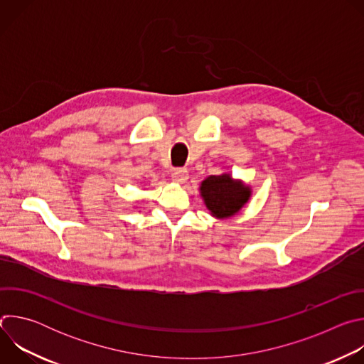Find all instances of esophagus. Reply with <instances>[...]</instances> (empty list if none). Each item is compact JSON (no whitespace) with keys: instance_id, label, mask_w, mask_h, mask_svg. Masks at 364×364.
<instances>
[{"instance_id":"obj_1","label":"esophagus","mask_w":364,"mask_h":364,"mask_svg":"<svg viewBox=\"0 0 364 364\" xmlns=\"http://www.w3.org/2000/svg\"><path fill=\"white\" fill-rule=\"evenodd\" d=\"M187 173H188V171H187L186 168H174L173 173H171V177H173L174 181L183 184V183H186L187 178H188V174H187Z\"/></svg>"}]
</instances>
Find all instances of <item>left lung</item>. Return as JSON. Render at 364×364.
Here are the masks:
<instances>
[{
  "label": "left lung",
  "instance_id": "left-lung-1",
  "mask_svg": "<svg viewBox=\"0 0 364 364\" xmlns=\"http://www.w3.org/2000/svg\"><path fill=\"white\" fill-rule=\"evenodd\" d=\"M200 191L207 209L219 219L237 213L250 197V190L228 174L207 177L201 183Z\"/></svg>",
  "mask_w": 364,
  "mask_h": 364
}]
</instances>
